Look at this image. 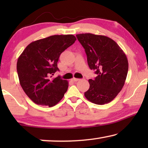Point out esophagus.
<instances>
[{
  "label": "esophagus",
  "mask_w": 148,
  "mask_h": 148,
  "mask_svg": "<svg viewBox=\"0 0 148 148\" xmlns=\"http://www.w3.org/2000/svg\"><path fill=\"white\" fill-rule=\"evenodd\" d=\"M79 80H80L79 79H77V78H73L72 79V81H73V82H78V81H79Z\"/></svg>",
  "instance_id": "esophagus-1"
}]
</instances>
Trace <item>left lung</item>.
I'll list each match as a JSON object with an SVG mask.
<instances>
[{
	"label": "left lung",
	"instance_id": "8db88e82",
	"mask_svg": "<svg viewBox=\"0 0 148 148\" xmlns=\"http://www.w3.org/2000/svg\"><path fill=\"white\" fill-rule=\"evenodd\" d=\"M76 36L86 51L89 67L98 75L94 79H89L90 88L85 97L96 104L109 103L124 86L129 68L127 56L107 36L89 33Z\"/></svg>",
	"mask_w": 148,
	"mask_h": 148
}]
</instances>
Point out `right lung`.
Masks as SVG:
<instances>
[{"label": "right lung", "instance_id": "add662e5", "mask_svg": "<svg viewBox=\"0 0 148 148\" xmlns=\"http://www.w3.org/2000/svg\"><path fill=\"white\" fill-rule=\"evenodd\" d=\"M76 40L73 35H54L32 42L17 62L19 83L26 95L36 104L52 107L59 102L67 91V81L60 77L50 79L59 71L60 54Z\"/></svg>", "mask_w": 148, "mask_h": 148}]
</instances>
